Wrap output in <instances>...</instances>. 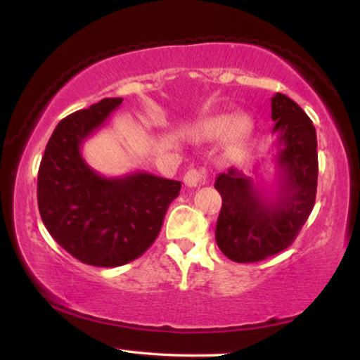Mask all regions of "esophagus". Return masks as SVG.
I'll list each match as a JSON object with an SVG mask.
<instances>
[{
    "instance_id": "1",
    "label": "esophagus",
    "mask_w": 360,
    "mask_h": 360,
    "mask_svg": "<svg viewBox=\"0 0 360 360\" xmlns=\"http://www.w3.org/2000/svg\"><path fill=\"white\" fill-rule=\"evenodd\" d=\"M184 181L186 186H190V188H193V186H198V185H203L206 181V170L191 169L185 174Z\"/></svg>"
}]
</instances>
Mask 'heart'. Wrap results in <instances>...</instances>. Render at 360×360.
I'll list each match as a JSON object with an SVG mask.
<instances>
[{"label":"heart","mask_w":360,"mask_h":360,"mask_svg":"<svg viewBox=\"0 0 360 360\" xmlns=\"http://www.w3.org/2000/svg\"><path fill=\"white\" fill-rule=\"evenodd\" d=\"M254 129L252 117L249 115H233V112H221L206 117L198 126V136L206 141H219L228 136L231 149H239L249 139Z\"/></svg>","instance_id":"heart-1"}]
</instances>
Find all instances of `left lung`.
<instances>
[{"mask_svg":"<svg viewBox=\"0 0 360 360\" xmlns=\"http://www.w3.org/2000/svg\"><path fill=\"white\" fill-rule=\"evenodd\" d=\"M270 103L272 134L277 136L275 185L264 188L233 167L214 181L223 198L216 243L226 257L239 264L259 262L287 249L316 198L318 141L313 122L287 95L277 93Z\"/></svg>","mask_w":360,"mask_h":360,"instance_id":"obj_1","label":"left lung"}]
</instances>
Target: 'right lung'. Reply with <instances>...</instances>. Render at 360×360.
Masks as SVG:
<instances>
[{
  "mask_svg": "<svg viewBox=\"0 0 360 360\" xmlns=\"http://www.w3.org/2000/svg\"><path fill=\"white\" fill-rule=\"evenodd\" d=\"M121 103L122 98H105L58 122L37 175L39 213L49 234L95 267H120L144 254L181 188L180 181L147 172L100 175L83 159V142Z\"/></svg>",
  "mask_w": 360,
  "mask_h": 360,
  "instance_id": "add662e5",
  "label": "right lung"
}]
</instances>
